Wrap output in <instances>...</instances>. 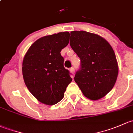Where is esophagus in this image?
Returning <instances> with one entry per match:
<instances>
[{
  "mask_svg": "<svg viewBox=\"0 0 133 133\" xmlns=\"http://www.w3.org/2000/svg\"><path fill=\"white\" fill-rule=\"evenodd\" d=\"M69 70H70V73L72 74V77H73V76H74V72H75L74 68V67H72V68H70L69 69Z\"/></svg>",
  "mask_w": 133,
  "mask_h": 133,
  "instance_id": "obj_1",
  "label": "esophagus"
}]
</instances>
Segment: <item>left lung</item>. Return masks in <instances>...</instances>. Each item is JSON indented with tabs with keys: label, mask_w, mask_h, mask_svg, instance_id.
<instances>
[{
	"label": "left lung",
	"mask_w": 133,
	"mask_h": 133,
	"mask_svg": "<svg viewBox=\"0 0 133 133\" xmlns=\"http://www.w3.org/2000/svg\"><path fill=\"white\" fill-rule=\"evenodd\" d=\"M70 45L81 59V70L74 81L83 95L92 101L102 98L117 81L118 66L111 45L99 35L84 31H72Z\"/></svg>",
	"instance_id": "1"
}]
</instances>
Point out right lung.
<instances>
[{
  "instance_id": "right-lung-1",
  "label": "right lung",
  "mask_w": 133,
  "mask_h": 133,
  "mask_svg": "<svg viewBox=\"0 0 133 133\" xmlns=\"http://www.w3.org/2000/svg\"><path fill=\"white\" fill-rule=\"evenodd\" d=\"M69 37L68 32L42 37L24 56L22 74L26 87L39 102L46 105L59 102L72 80L60 53L69 43Z\"/></svg>"
}]
</instances>
